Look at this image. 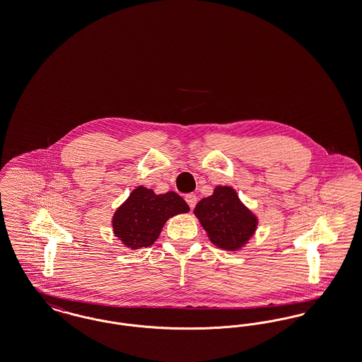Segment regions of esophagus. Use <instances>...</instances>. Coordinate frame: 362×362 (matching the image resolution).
Masks as SVG:
<instances>
[{"label":"esophagus","mask_w":362,"mask_h":362,"mask_svg":"<svg viewBox=\"0 0 362 362\" xmlns=\"http://www.w3.org/2000/svg\"><path fill=\"white\" fill-rule=\"evenodd\" d=\"M185 199H186V202L189 204V209H194V206L197 205V195L195 194H187L186 197H185Z\"/></svg>","instance_id":"34e87169"}]
</instances>
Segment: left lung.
Segmentation results:
<instances>
[{"instance_id": "1", "label": "left lung", "mask_w": 362, "mask_h": 362, "mask_svg": "<svg viewBox=\"0 0 362 362\" xmlns=\"http://www.w3.org/2000/svg\"><path fill=\"white\" fill-rule=\"evenodd\" d=\"M194 214L210 241L226 251H238L247 244L258 226V218L229 186H217L210 197L197 204Z\"/></svg>"}]
</instances>
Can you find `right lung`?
Returning <instances> with one entry per match:
<instances>
[{
    "label": "right lung",
    "instance_id": "right-lung-1",
    "mask_svg": "<svg viewBox=\"0 0 362 362\" xmlns=\"http://www.w3.org/2000/svg\"><path fill=\"white\" fill-rule=\"evenodd\" d=\"M189 210L186 201L173 191L157 195L153 189L139 186L115 211L114 233L132 250L149 247L168 218Z\"/></svg>",
    "mask_w": 362,
    "mask_h": 362
}]
</instances>
